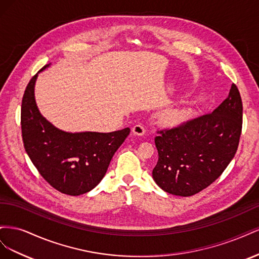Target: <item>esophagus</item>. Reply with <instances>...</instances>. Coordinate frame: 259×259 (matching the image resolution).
I'll return each instance as SVG.
<instances>
[{
    "instance_id": "esophagus-1",
    "label": "esophagus",
    "mask_w": 259,
    "mask_h": 259,
    "mask_svg": "<svg viewBox=\"0 0 259 259\" xmlns=\"http://www.w3.org/2000/svg\"><path fill=\"white\" fill-rule=\"evenodd\" d=\"M133 133H134V135H137V136H143L145 135L146 133V128L143 126L142 124H136L134 127H133Z\"/></svg>"
}]
</instances>
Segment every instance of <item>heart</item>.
<instances>
[{
    "instance_id": "1",
    "label": "heart",
    "mask_w": 259,
    "mask_h": 259,
    "mask_svg": "<svg viewBox=\"0 0 259 259\" xmlns=\"http://www.w3.org/2000/svg\"><path fill=\"white\" fill-rule=\"evenodd\" d=\"M190 115H191V111L189 108H175L164 112L162 115V120L166 124L174 125L189 119Z\"/></svg>"
}]
</instances>
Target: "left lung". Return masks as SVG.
<instances>
[{
  "instance_id": "8db88e82",
  "label": "left lung",
  "mask_w": 259,
  "mask_h": 259,
  "mask_svg": "<svg viewBox=\"0 0 259 259\" xmlns=\"http://www.w3.org/2000/svg\"><path fill=\"white\" fill-rule=\"evenodd\" d=\"M243 106L232 84L229 95L213 112L156 131L159 160L154 182L167 193L190 197L213 184L238 150Z\"/></svg>"
}]
</instances>
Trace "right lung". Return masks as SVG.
I'll return each mask as SVG.
<instances>
[{
	"label": "right lung",
	"mask_w": 259,
	"mask_h": 259,
	"mask_svg": "<svg viewBox=\"0 0 259 259\" xmlns=\"http://www.w3.org/2000/svg\"><path fill=\"white\" fill-rule=\"evenodd\" d=\"M36 76L30 80L22 97L23 147L38 173L55 189L68 195L89 192L104 178L113 154L131 130L73 134L56 128L38 112L34 99Z\"/></svg>",
	"instance_id": "right-lung-1"
}]
</instances>
